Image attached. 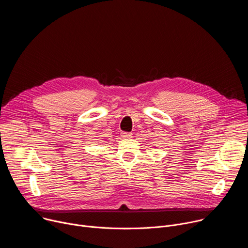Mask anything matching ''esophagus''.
Returning a JSON list of instances; mask_svg holds the SVG:
<instances>
[{"mask_svg": "<svg viewBox=\"0 0 248 248\" xmlns=\"http://www.w3.org/2000/svg\"><path fill=\"white\" fill-rule=\"evenodd\" d=\"M121 136H122L123 138H129L131 135H130V133H128V132H122V133H121Z\"/></svg>", "mask_w": 248, "mask_h": 248, "instance_id": "obj_1", "label": "esophagus"}]
</instances>
